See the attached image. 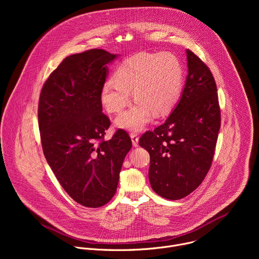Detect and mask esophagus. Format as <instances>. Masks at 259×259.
<instances>
[{"label":"esophagus","mask_w":259,"mask_h":259,"mask_svg":"<svg viewBox=\"0 0 259 259\" xmlns=\"http://www.w3.org/2000/svg\"><path fill=\"white\" fill-rule=\"evenodd\" d=\"M130 137H131V139H132V144H133V146H138V140H139V138H138V136H137V134L136 133H131L130 134Z\"/></svg>","instance_id":"esophagus-1"}]
</instances>
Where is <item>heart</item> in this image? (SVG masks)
Instances as JSON below:
<instances>
[{"mask_svg": "<svg viewBox=\"0 0 259 259\" xmlns=\"http://www.w3.org/2000/svg\"><path fill=\"white\" fill-rule=\"evenodd\" d=\"M114 79L106 80L100 90V101L108 113H120L130 100L136 102L116 119V125L130 131H140L153 119L167 114L180 98L183 69L171 52L145 53L123 61Z\"/></svg>", "mask_w": 259, "mask_h": 259, "instance_id": "1", "label": "heart"}]
</instances>
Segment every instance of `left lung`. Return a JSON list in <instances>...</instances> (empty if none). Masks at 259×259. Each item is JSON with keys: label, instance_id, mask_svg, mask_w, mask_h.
Here are the masks:
<instances>
[{"label": "left lung", "instance_id": "1", "mask_svg": "<svg viewBox=\"0 0 259 259\" xmlns=\"http://www.w3.org/2000/svg\"><path fill=\"white\" fill-rule=\"evenodd\" d=\"M187 59L189 73L178 104L164 124L139 139L151 157V187L168 200L187 197L202 183L212 164L220 128L212 72L189 49Z\"/></svg>", "mask_w": 259, "mask_h": 259}]
</instances>
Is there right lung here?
I'll return each mask as SVG.
<instances>
[{"instance_id": "add662e5", "label": "right lung", "mask_w": 259, "mask_h": 259, "mask_svg": "<svg viewBox=\"0 0 259 259\" xmlns=\"http://www.w3.org/2000/svg\"><path fill=\"white\" fill-rule=\"evenodd\" d=\"M118 57L102 49L72 54L45 82L39 100V129L45 158L63 190L77 203L97 208L114 197L132 141L102 113L100 90L107 64Z\"/></svg>"}]
</instances>
